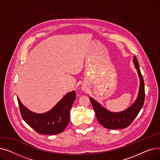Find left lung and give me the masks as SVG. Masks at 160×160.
Masks as SVG:
<instances>
[{
    "label": "left lung",
    "mask_w": 160,
    "mask_h": 160,
    "mask_svg": "<svg viewBox=\"0 0 160 160\" xmlns=\"http://www.w3.org/2000/svg\"><path fill=\"white\" fill-rule=\"evenodd\" d=\"M133 62L139 78V89L136 100L130 107L119 112L108 110L92 97H89L96 114L97 119L104 127L108 129H122L128 127L138 115L145 101V85L141 73L139 63L136 56Z\"/></svg>",
    "instance_id": "1"
}]
</instances>
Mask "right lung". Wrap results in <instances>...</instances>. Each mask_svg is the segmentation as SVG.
I'll return each instance as SVG.
<instances>
[{
	"instance_id": "add662e5",
	"label": "right lung",
	"mask_w": 160,
	"mask_h": 160,
	"mask_svg": "<svg viewBox=\"0 0 160 160\" xmlns=\"http://www.w3.org/2000/svg\"><path fill=\"white\" fill-rule=\"evenodd\" d=\"M76 99L74 91L67 93L49 111L37 113L25 107L18 97L23 120L39 134L56 135L64 131L70 119V110Z\"/></svg>"
}]
</instances>
